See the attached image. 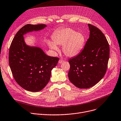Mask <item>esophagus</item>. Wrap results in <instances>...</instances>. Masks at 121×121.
Listing matches in <instances>:
<instances>
[{
	"label": "esophagus",
	"instance_id": "esophagus-1",
	"mask_svg": "<svg viewBox=\"0 0 121 121\" xmlns=\"http://www.w3.org/2000/svg\"><path fill=\"white\" fill-rule=\"evenodd\" d=\"M64 61V60L63 59H60L59 60V61H58V62H59V64H61V63H63Z\"/></svg>",
	"mask_w": 121,
	"mask_h": 121
}]
</instances>
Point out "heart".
<instances>
[{
  "label": "heart",
  "instance_id": "obj_1",
  "mask_svg": "<svg viewBox=\"0 0 121 121\" xmlns=\"http://www.w3.org/2000/svg\"><path fill=\"white\" fill-rule=\"evenodd\" d=\"M53 42H48L52 49L58 51L57 45H63V51L66 55L73 57L81 52L84 46L85 38L80 32H75L70 28L62 29L53 37Z\"/></svg>",
  "mask_w": 121,
  "mask_h": 121
}]
</instances>
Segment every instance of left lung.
Segmentation results:
<instances>
[{
    "mask_svg": "<svg viewBox=\"0 0 121 121\" xmlns=\"http://www.w3.org/2000/svg\"><path fill=\"white\" fill-rule=\"evenodd\" d=\"M90 34L84 49L69 62V81L80 88L93 86L103 78L107 71L109 57V46L102 31L88 24Z\"/></svg>",
    "mask_w": 121,
    "mask_h": 121,
    "instance_id": "obj_1",
    "label": "left lung"
}]
</instances>
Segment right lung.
I'll return each instance as SVG.
<instances>
[{
  "label": "right lung",
  "instance_id": "1",
  "mask_svg": "<svg viewBox=\"0 0 121 121\" xmlns=\"http://www.w3.org/2000/svg\"><path fill=\"white\" fill-rule=\"evenodd\" d=\"M46 26L45 24L24 26L16 34L9 49V63L14 80L24 89L32 92L41 91L47 85L59 58L47 55L40 48L27 46L23 35Z\"/></svg>",
  "mask_w": 121,
  "mask_h": 121
}]
</instances>
